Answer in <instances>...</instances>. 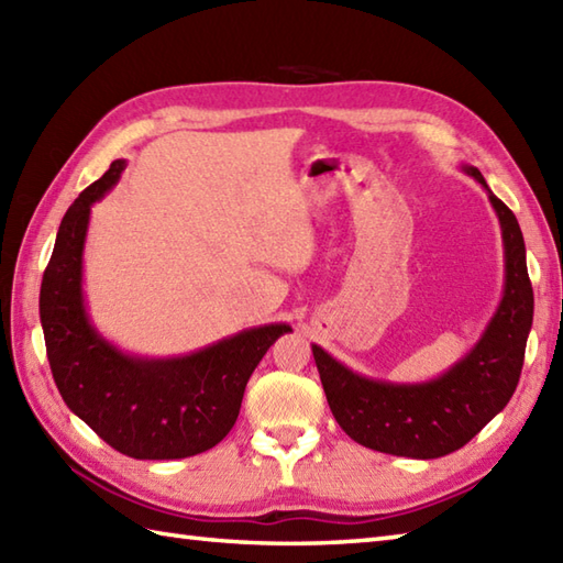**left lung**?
Listing matches in <instances>:
<instances>
[{"label": "left lung", "mask_w": 563, "mask_h": 563, "mask_svg": "<svg viewBox=\"0 0 563 563\" xmlns=\"http://www.w3.org/2000/svg\"><path fill=\"white\" fill-rule=\"evenodd\" d=\"M486 190L504 239V295L470 351L445 373L426 382H391L355 373L312 343L329 409L361 445L411 460H435L466 445L518 387L525 345L532 329L534 295L525 261L520 224L500 202L482 172L462 164Z\"/></svg>", "instance_id": "left-lung-1"}]
</instances>
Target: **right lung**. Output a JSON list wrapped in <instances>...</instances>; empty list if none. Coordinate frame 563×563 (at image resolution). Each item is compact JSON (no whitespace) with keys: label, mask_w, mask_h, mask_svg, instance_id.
Here are the masks:
<instances>
[{"label":"right lung","mask_w":563,"mask_h":563,"mask_svg":"<svg viewBox=\"0 0 563 563\" xmlns=\"http://www.w3.org/2000/svg\"><path fill=\"white\" fill-rule=\"evenodd\" d=\"M115 159L59 222L41 285V327L55 385L69 411L135 460H184L230 433L246 382L290 324L244 329L186 355L154 357L118 349L93 327L84 295V244L91 206L121 181Z\"/></svg>","instance_id":"add662e5"}]
</instances>
